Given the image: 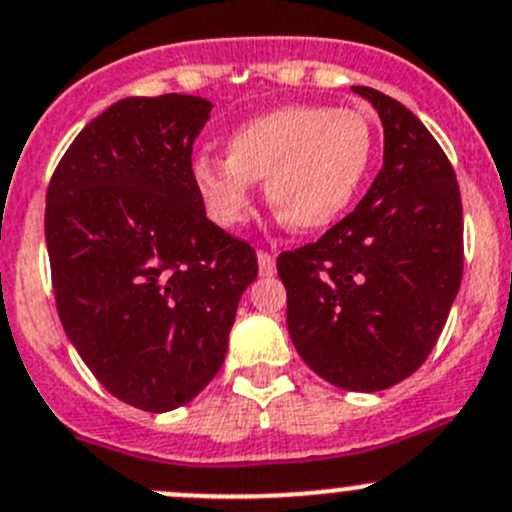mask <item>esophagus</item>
Here are the masks:
<instances>
[{
	"label": "esophagus",
	"mask_w": 512,
	"mask_h": 512,
	"mask_svg": "<svg viewBox=\"0 0 512 512\" xmlns=\"http://www.w3.org/2000/svg\"><path fill=\"white\" fill-rule=\"evenodd\" d=\"M258 273L261 276H273L276 273V258L268 251H258Z\"/></svg>",
	"instance_id": "esophagus-1"
}]
</instances>
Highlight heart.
<instances>
[{
	"label": "heart",
	"mask_w": 512,
	"mask_h": 512,
	"mask_svg": "<svg viewBox=\"0 0 512 512\" xmlns=\"http://www.w3.org/2000/svg\"><path fill=\"white\" fill-rule=\"evenodd\" d=\"M371 159L373 129L361 111L291 104L241 124L226 139V159L201 154L191 171L206 214L224 229L249 219L254 181H266L281 219L321 231L351 209Z\"/></svg>",
	"instance_id": "b5f03b06"
}]
</instances>
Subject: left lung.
I'll use <instances>...</instances> for the list:
<instances>
[{"label": "left lung", "instance_id": "left-lung-1", "mask_svg": "<svg viewBox=\"0 0 512 512\" xmlns=\"http://www.w3.org/2000/svg\"><path fill=\"white\" fill-rule=\"evenodd\" d=\"M386 149L361 204L313 244L276 258L291 341L343 391H383L426 363L463 278L455 171L411 109L371 86Z\"/></svg>", "mask_w": 512, "mask_h": 512}]
</instances>
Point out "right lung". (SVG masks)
I'll return each instance as SVG.
<instances>
[{
	"mask_svg": "<svg viewBox=\"0 0 512 512\" xmlns=\"http://www.w3.org/2000/svg\"><path fill=\"white\" fill-rule=\"evenodd\" d=\"M211 101L129 96L91 119L47 189L49 266L69 341L129 406L174 411L219 373L256 251L206 219L191 151Z\"/></svg>",
	"mask_w": 512,
	"mask_h": 512,
	"instance_id": "1",
	"label": "right lung"
}]
</instances>
